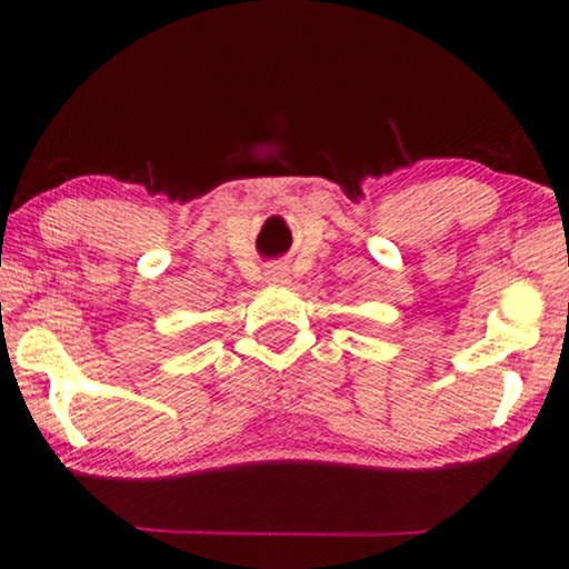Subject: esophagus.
I'll list each match as a JSON object with an SVG mask.
<instances>
[{"label":"esophagus","instance_id":"1","mask_svg":"<svg viewBox=\"0 0 569 569\" xmlns=\"http://www.w3.org/2000/svg\"><path fill=\"white\" fill-rule=\"evenodd\" d=\"M264 279H267L269 284H274V287H282V284L290 282V269H287L284 264H272V267H267Z\"/></svg>","mask_w":569,"mask_h":569}]
</instances>
